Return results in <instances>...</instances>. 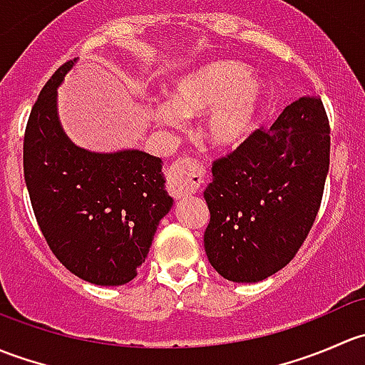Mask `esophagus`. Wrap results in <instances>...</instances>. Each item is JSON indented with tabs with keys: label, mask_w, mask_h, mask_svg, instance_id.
Returning a JSON list of instances; mask_svg holds the SVG:
<instances>
[{
	"label": "esophagus",
	"mask_w": 365,
	"mask_h": 365,
	"mask_svg": "<svg viewBox=\"0 0 365 365\" xmlns=\"http://www.w3.org/2000/svg\"><path fill=\"white\" fill-rule=\"evenodd\" d=\"M203 165L190 157H180L169 168V192L175 197L196 194L203 183Z\"/></svg>",
	"instance_id": "34e87169"
}]
</instances>
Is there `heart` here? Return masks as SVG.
I'll list each match as a JSON object with an SVG mask.
<instances>
[{"label":"heart","mask_w":365,"mask_h":365,"mask_svg":"<svg viewBox=\"0 0 365 365\" xmlns=\"http://www.w3.org/2000/svg\"><path fill=\"white\" fill-rule=\"evenodd\" d=\"M264 104L263 83L244 65L210 61L173 81L171 102L153 109L162 125L178 127L183 116L205 113L203 134L217 148H237L256 128Z\"/></svg>","instance_id":"1"}]
</instances>
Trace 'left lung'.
<instances>
[{"mask_svg": "<svg viewBox=\"0 0 365 365\" xmlns=\"http://www.w3.org/2000/svg\"><path fill=\"white\" fill-rule=\"evenodd\" d=\"M330 125L319 95L284 109L213 160L205 190L210 264L233 282H257L284 268L307 238L325 189Z\"/></svg>", "mask_w": 365, "mask_h": 365, "instance_id": "left-lung-1", "label": "left lung"}]
</instances>
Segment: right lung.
I'll return each mask as SVG.
<instances>
[{
  "label": "right lung",
  "mask_w": 365,
  "mask_h": 365,
  "mask_svg": "<svg viewBox=\"0 0 365 365\" xmlns=\"http://www.w3.org/2000/svg\"><path fill=\"white\" fill-rule=\"evenodd\" d=\"M73 61L53 73L29 113L26 187L58 261L91 284L121 286L138 275L173 200L164 189L159 157L139 150L91 153L65 135L56 88Z\"/></svg>",
  "instance_id": "obj_1"
}]
</instances>
